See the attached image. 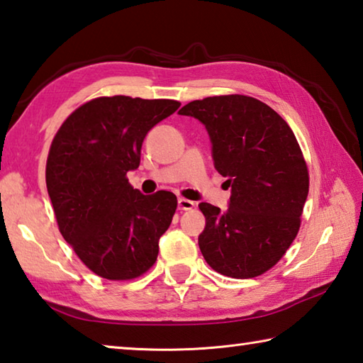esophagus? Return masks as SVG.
<instances>
[{
    "label": "esophagus",
    "instance_id": "1",
    "mask_svg": "<svg viewBox=\"0 0 363 363\" xmlns=\"http://www.w3.org/2000/svg\"><path fill=\"white\" fill-rule=\"evenodd\" d=\"M194 206H195V203L187 200V199L177 200V209H179V211H189V209H192Z\"/></svg>",
    "mask_w": 363,
    "mask_h": 363
}]
</instances>
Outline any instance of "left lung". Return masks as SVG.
I'll use <instances>...</instances> for the list:
<instances>
[{"instance_id":"1","label":"left lung","mask_w":363,"mask_h":363,"mask_svg":"<svg viewBox=\"0 0 363 363\" xmlns=\"http://www.w3.org/2000/svg\"><path fill=\"white\" fill-rule=\"evenodd\" d=\"M179 114L204 125L214 168L232 189L225 211L200 203L204 260L236 279L268 272L298 233L308 196V168L294 131L268 104L245 95L190 101Z\"/></svg>"}]
</instances>
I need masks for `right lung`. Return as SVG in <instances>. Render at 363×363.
<instances>
[{
	"instance_id": "add662e5",
	"label": "right lung",
	"mask_w": 363,
	"mask_h": 363,
	"mask_svg": "<svg viewBox=\"0 0 363 363\" xmlns=\"http://www.w3.org/2000/svg\"><path fill=\"white\" fill-rule=\"evenodd\" d=\"M179 106L174 100L96 98L77 108L52 141L45 184L58 228L101 278L133 279L157 260L176 195H143L127 173L140 167L146 135Z\"/></svg>"
}]
</instances>
